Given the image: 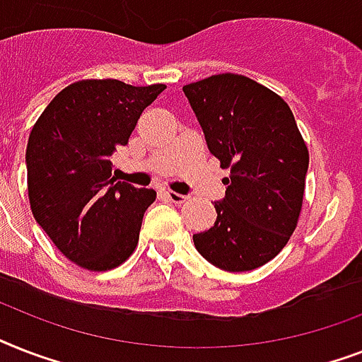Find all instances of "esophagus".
<instances>
[{"mask_svg": "<svg viewBox=\"0 0 362 362\" xmlns=\"http://www.w3.org/2000/svg\"><path fill=\"white\" fill-rule=\"evenodd\" d=\"M161 193H163L165 197L169 199V201H173L175 204H182L187 199L186 195H182V193H176V192H170V189H167V187H163V189H161Z\"/></svg>", "mask_w": 362, "mask_h": 362, "instance_id": "1", "label": "esophagus"}]
</instances>
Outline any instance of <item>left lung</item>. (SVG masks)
Segmentation results:
<instances>
[{
	"instance_id": "left-lung-1",
	"label": "left lung",
	"mask_w": 362,
	"mask_h": 362,
	"mask_svg": "<svg viewBox=\"0 0 362 362\" xmlns=\"http://www.w3.org/2000/svg\"><path fill=\"white\" fill-rule=\"evenodd\" d=\"M210 153L220 159L226 197L214 226L193 235L197 252L229 272L274 259L303 209L308 148L289 105L263 84L223 73L184 86Z\"/></svg>"
}]
</instances>
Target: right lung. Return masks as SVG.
I'll return each mask as SVG.
<instances>
[{"label":"right lung","instance_id":"obj_1","mask_svg":"<svg viewBox=\"0 0 362 362\" xmlns=\"http://www.w3.org/2000/svg\"><path fill=\"white\" fill-rule=\"evenodd\" d=\"M165 88L78 81L48 103L31 129L25 148L31 212L82 269L110 270L135 252L156 192L116 182L110 156L127 144L142 110Z\"/></svg>","mask_w":362,"mask_h":362}]
</instances>
